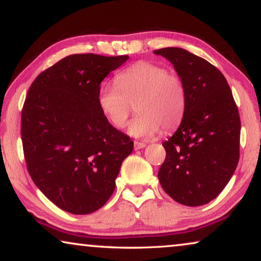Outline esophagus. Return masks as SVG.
I'll list each match as a JSON object with an SVG mask.
<instances>
[{"label":"esophagus","mask_w":261,"mask_h":261,"mask_svg":"<svg viewBox=\"0 0 261 261\" xmlns=\"http://www.w3.org/2000/svg\"><path fill=\"white\" fill-rule=\"evenodd\" d=\"M145 147H146V143H143V142H137V141L134 142V149H135V150L142 149V148H145Z\"/></svg>","instance_id":"esophagus-1"}]
</instances>
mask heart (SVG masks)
<instances>
[{"mask_svg": "<svg viewBox=\"0 0 261 261\" xmlns=\"http://www.w3.org/2000/svg\"><path fill=\"white\" fill-rule=\"evenodd\" d=\"M115 86L102 85L97 105L113 127L127 124L133 105L139 114L128 127L138 139H149L181 122L186 109V90L180 77L153 62L140 61L116 74Z\"/></svg>", "mask_w": 261, "mask_h": 261, "instance_id": "heart-1", "label": "heart"}]
</instances>
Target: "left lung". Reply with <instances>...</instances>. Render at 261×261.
Segmentation results:
<instances>
[{
    "instance_id": "1",
    "label": "left lung",
    "mask_w": 261,
    "mask_h": 261,
    "mask_svg": "<svg viewBox=\"0 0 261 261\" xmlns=\"http://www.w3.org/2000/svg\"><path fill=\"white\" fill-rule=\"evenodd\" d=\"M186 90V109L162 143L158 176L164 191L185 206H201L221 193L239 161L240 118L232 90L218 68L182 48H162Z\"/></svg>"
}]
</instances>
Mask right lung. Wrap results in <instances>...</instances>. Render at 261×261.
I'll return each mask as SVG.
<instances>
[{
  "instance_id": "1",
  "label": "right lung",
  "mask_w": 261,
  "mask_h": 261,
  "mask_svg": "<svg viewBox=\"0 0 261 261\" xmlns=\"http://www.w3.org/2000/svg\"><path fill=\"white\" fill-rule=\"evenodd\" d=\"M128 55L74 54L42 71L30 86L21 137L30 176L59 208L89 214L115 190L133 141L107 121L99 105L101 82Z\"/></svg>"
}]
</instances>
